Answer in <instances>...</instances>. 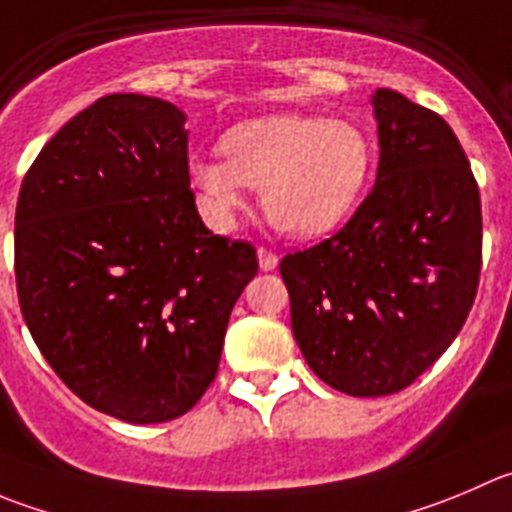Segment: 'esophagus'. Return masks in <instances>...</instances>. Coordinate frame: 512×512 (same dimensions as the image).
Wrapping results in <instances>:
<instances>
[{
	"instance_id": "1",
	"label": "esophagus",
	"mask_w": 512,
	"mask_h": 512,
	"mask_svg": "<svg viewBox=\"0 0 512 512\" xmlns=\"http://www.w3.org/2000/svg\"><path fill=\"white\" fill-rule=\"evenodd\" d=\"M276 264H279V256L269 248H259V266L261 271H274Z\"/></svg>"
}]
</instances>
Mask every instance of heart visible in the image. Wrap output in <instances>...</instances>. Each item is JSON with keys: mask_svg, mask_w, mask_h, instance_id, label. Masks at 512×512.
<instances>
[{"mask_svg": "<svg viewBox=\"0 0 512 512\" xmlns=\"http://www.w3.org/2000/svg\"><path fill=\"white\" fill-rule=\"evenodd\" d=\"M221 158H193L188 175L203 216L223 228L243 206V186L264 193L269 221L291 236L337 226L362 193L369 168L364 135L344 120L276 113L228 130Z\"/></svg>", "mask_w": 512, "mask_h": 512, "instance_id": "1", "label": "heart"}]
</instances>
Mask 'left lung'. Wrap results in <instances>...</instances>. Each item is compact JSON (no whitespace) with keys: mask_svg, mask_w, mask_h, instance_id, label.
<instances>
[{"mask_svg":"<svg viewBox=\"0 0 512 512\" xmlns=\"http://www.w3.org/2000/svg\"><path fill=\"white\" fill-rule=\"evenodd\" d=\"M377 183L332 238L281 259L291 332L316 377L352 397L410 387L478 294L480 191L450 125L399 92L372 95Z\"/></svg>","mask_w":512,"mask_h":512,"instance_id":"8db88e82","label":"left lung"}]
</instances>
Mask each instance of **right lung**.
Returning <instances> with one entry per match:
<instances>
[{"label": "right lung", "mask_w": 512, "mask_h": 512, "mask_svg": "<svg viewBox=\"0 0 512 512\" xmlns=\"http://www.w3.org/2000/svg\"><path fill=\"white\" fill-rule=\"evenodd\" d=\"M186 113L105 95L40 150L19 188L22 316L57 377L133 425L186 415L216 379L228 316L259 271L203 226Z\"/></svg>", "instance_id": "1"}]
</instances>
